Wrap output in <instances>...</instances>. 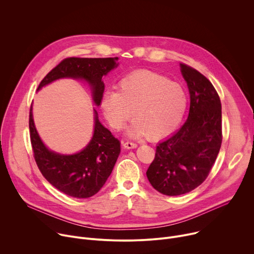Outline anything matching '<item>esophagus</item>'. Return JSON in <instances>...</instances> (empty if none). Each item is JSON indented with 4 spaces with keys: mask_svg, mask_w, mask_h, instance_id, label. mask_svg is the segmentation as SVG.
I'll return each mask as SVG.
<instances>
[{
    "mask_svg": "<svg viewBox=\"0 0 254 254\" xmlns=\"http://www.w3.org/2000/svg\"><path fill=\"white\" fill-rule=\"evenodd\" d=\"M124 147L126 148V149H134V148H136L137 147V144L135 143V142H132V141H125L124 142Z\"/></svg>",
    "mask_w": 254,
    "mask_h": 254,
    "instance_id": "1",
    "label": "esophagus"
}]
</instances>
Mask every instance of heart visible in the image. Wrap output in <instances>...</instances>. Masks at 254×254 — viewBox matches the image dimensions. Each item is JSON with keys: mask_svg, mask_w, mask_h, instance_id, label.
I'll return each instance as SVG.
<instances>
[{"mask_svg": "<svg viewBox=\"0 0 254 254\" xmlns=\"http://www.w3.org/2000/svg\"><path fill=\"white\" fill-rule=\"evenodd\" d=\"M187 105L182 86L149 70L131 72L120 81L118 91L108 90L101 99V108L113 128L121 129L133 111L128 134H148L150 139L170 134L182 121Z\"/></svg>", "mask_w": 254, "mask_h": 254, "instance_id": "1", "label": "heart"}]
</instances>
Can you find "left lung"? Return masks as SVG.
I'll return each mask as SVG.
<instances>
[{"label": "left lung", "instance_id": "left-lung-1", "mask_svg": "<svg viewBox=\"0 0 254 254\" xmlns=\"http://www.w3.org/2000/svg\"><path fill=\"white\" fill-rule=\"evenodd\" d=\"M190 92L185 124L159 142L147 171L151 185L167 196L191 192L208 177L222 143L221 101L210 80L195 68L180 63Z\"/></svg>", "mask_w": 254, "mask_h": 254}]
</instances>
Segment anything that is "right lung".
Returning a JSON list of instances; mask_svg holds the SVG:
<instances>
[{"label":"right lung","instance_id":"1","mask_svg":"<svg viewBox=\"0 0 254 254\" xmlns=\"http://www.w3.org/2000/svg\"><path fill=\"white\" fill-rule=\"evenodd\" d=\"M118 57L65 58L42 79L38 89L58 78H81L91 85L93 100L99 105L104 92L102 76L118 66ZM29 128L33 156L41 174L52 186L70 197L89 198L95 195L112 174L121 153V141L99 123L96 112L92 139L75 155H59L44 146L34 126L32 105Z\"/></svg>","mask_w":254,"mask_h":254}]
</instances>
